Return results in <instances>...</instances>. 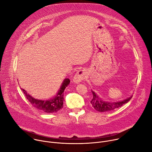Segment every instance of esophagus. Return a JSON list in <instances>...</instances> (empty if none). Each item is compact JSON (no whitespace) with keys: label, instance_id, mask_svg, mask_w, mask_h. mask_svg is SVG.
<instances>
[{"label":"esophagus","instance_id":"1","mask_svg":"<svg viewBox=\"0 0 152 152\" xmlns=\"http://www.w3.org/2000/svg\"><path fill=\"white\" fill-rule=\"evenodd\" d=\"M86 75V74L84 70L80 69L78 71L74 77V80H73L74 82H75V83H78L81 81L85 79Z\"/></svg>","mask_w":152,"mask_h":152}]
</instances>
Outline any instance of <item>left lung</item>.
Here are the masks:
<instances>
[{"label":"left lung","instance_id":"8db88e82","mask_svg":"<svg viewBox=\"0 0 152 152\" xmlns=\"http://www.w3.org/2000/svg\"><path fill=\"white\" fill-rule=\"evenodd\" d=\"M93 94V98L92 101H90L92 107L98 111L99 112H106V111H110L114 110L116 108H118L120 107H122L124 104L128 102L132 98V96L127 98L126 99L117 102H105L101 100L96 94L94 92L92 91Z\"/></svg>","mask_w":152,"mask_h":152}]
</instances>
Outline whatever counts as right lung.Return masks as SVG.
<instances>
[{"label":"right lung","instance_id":"1","mask_svg":"<svg viewBox=\"0 0 152 152\" xmlns=\"http://www.w3.org/2000/svg\"><path fill=\"white\" fill-rule=\"evenodd\" d=\"M70 80L66 78L62 83L58 92L56 97L52 99L47 101H42L35 99L30 95L27 94L26 91L21 88L27 100L32 105L37 109L47 113H54L58 111L63 108L64 101V90L65 88L69 84Z\"/></svg>","mask_w":152,"mask_h":152}]
</instances>
